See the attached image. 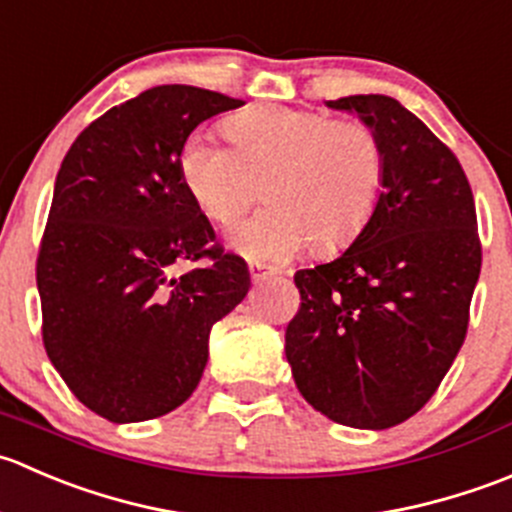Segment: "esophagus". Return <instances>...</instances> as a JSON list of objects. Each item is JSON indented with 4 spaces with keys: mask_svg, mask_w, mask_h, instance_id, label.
I'll use <instances>...</instances> for the list:
<instances>
[{
    "mask_svg": "<svg viewBox=\"0 0 512 512\" xmlns=\"http://www.w3.org/2000/svg\"><path fill=\"white\" fill-rule=\"evenodd\" d=\"M273 268H263V266H251V278H254V281L258 283V281H263V278H268V276H273Z\"/></svg>",
    "mask_w": 512,
    "mask_h": 512,
    "instance_id": "obj_1",
    "label": "esophagus"
}]
</instances>
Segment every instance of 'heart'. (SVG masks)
I'll return each mask as SVG.
<instances>
[{"label": "heart", "mask_w": 512, "mask_h": 512, "mask_svg": "<svg viewBox=\"0 0 512 512\" xmlns=\"http://www.w3.org/2000/svg\"><path fill=\"white\" fill-rule=\"evenodd\" d=\"M234 149L196 131L181 149V179L209 221L229 229L256 196L254 219L231 234L236 251L281 263L313 249L351 244L376 211L386 151L371 126L288 106H258L226 124Z\"/></svg>", "instance_id": "heart-1"}]
</instances>
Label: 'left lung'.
Listing matches in <instances>:
<instances>
[{"label": "left lung", "mask_w": 512, "mask_h": 512, "mask_svg": "<svg viewBox=\"0 0 512 512\" xmlns=\"http://www.w3.org/2000/svg\"><path fill=\"white\" fill-rule=\"evenodd\" d=\"M386 151L376 211L333 261L296 271L286 358L301 396L341 426L383 430L421 411L453 366L480 276L473 191L453 151L383 94L326 101Z\"/></svg>", "instance_id": "left-lung-1"}]
</instances>
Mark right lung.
Returning <instances> with one entry per match:
<instances>
[{"instance_id": "obj_1", "label": "right lung", "mask_w": 512, "mask_h": 512, "mask_svg": "<svg viewBox=\"0 0 512 512\" xmlns=\"http://www.w3.org/2000/svg\"><path fill=\"white\" fill-rule=\"evenodd\" d=\"M241 99L186 84L91 121L62 161L37 258L42 336L69 391L111 423L166 416L196 391L209 333L251 286L181 179L201 121ZM204 269L171 277L181 260Z\"/></svg>"}]
</instances>
